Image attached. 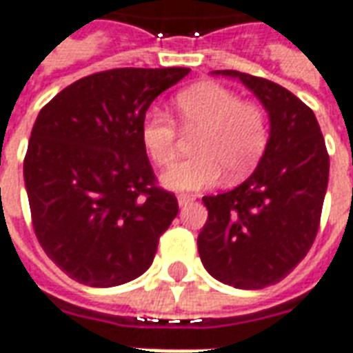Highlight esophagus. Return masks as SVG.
I'll use <instances>...</instances> for the list:
<instances>
[{
  "label": "esophagus",
  "instance_id": "34e87169",
  "mask_svg": "<svg viewBox=\"0 0 353 353\" xmlns=\"http://www.w3.org/2000/svg\"><path fill=\"white\" fill-rule=\"evenodd\" d=\"M194 200H196V198L190 196V194H179V196H177V203H179V208H187V205L194 202Z\"/></svg>",
  "mask_w": 353,
  "mask_h": 353
}]
</instances>
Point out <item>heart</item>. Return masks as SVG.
<instances>
[{
  "instance_id": "1",
  "label": "heart",
  "mask_w": 353,
  "mask_h": 353,
  "mask_svg": "<svg viewBox=\"0 0 353 353\" xmlns=\"http://www.w3.org/2000/svg\"><path fill=\"white\" fill-rule=\"evenodd\" d=\"M176 116L187 132H198L192 159L176 164L163 183L179 192L215 187L226 174L230 181L249 176L270 143V117L256 103L243 101L221 83H198L174 101ZM142 142L151 161L166 168L176 161L179 129L174 117L159 108L145 112Z\"/></svg>"
}]
</instances>
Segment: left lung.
I'll return each instance as SVG.
<instances>
[{
  "mask_svg": "<svg viewBox=\"0 0 353 353\" xmlns=\"http://www.w3.org/2000/svg\"><path fill=\"white\" fill-rule=\"evenodd\" d=\"M270 112L268 150L234 190L203 196L208 221L198 236L202 263L216 281L260 290L283 281L307 256L322 216L330 155L314 112L283 85L239 70Z\"/></svg>",
  "mask_w": 353,
  "mask_h": 353,
  "instance_id": "1",
  "label": "left lung"
}]
</instances>
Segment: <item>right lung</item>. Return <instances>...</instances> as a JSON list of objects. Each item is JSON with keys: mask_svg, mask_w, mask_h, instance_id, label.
<instances>
[{"mask_svg": "<svg viewBox=\"0 0 353 353\" xmlns=\"http://www.w3.org/2000/svg\"><path fill=\"white\" fill-rule=\"evenodd\" d=\"M185 67L83 77L39 112L23 157L31 224L46 256L78 283H129L153 262L179 205L159 187L142 119Z\"/></svg>", "mask_w": 353, "mask_h": 353, "instance_id": "1", "label": "right lung"}]
</instances>
